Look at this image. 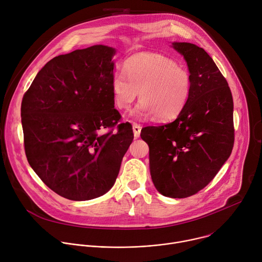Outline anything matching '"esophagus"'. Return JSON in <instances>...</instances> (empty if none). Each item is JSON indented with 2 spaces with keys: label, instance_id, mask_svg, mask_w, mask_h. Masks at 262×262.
Here are the masks:
<instances>
[{
  "label": "esophagus",
  "instance_id": "obj_1",
  "mask_svg": "<svg viewBox=\"0 0 262 262\" xmlns=\"http://www.w3.org/2000/svg\"><path fill=\"white\" fill-rule=\"evenodd\" d=\"M133 130H134L135 138H139L140 134H141V126H140V124L133 123Z\"/></svg>",
  "mask_w": 262,
  "mask_h": 262
}]
</instances>
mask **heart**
<instances>
[{
    "instance_id": "heart-1",
    "label": "heart",
    "mask_w": 262,
    "mask_h": 262,
    "mask_svg": "<svg viewBox=\"0 0 262 262\" xmlns=\"http://www.w3.org/2000/svg\"><path fill=\"white\" fill-rule=\"evenodd\" d=\"M122 73L111 80L114 105L126 111L135 101L138 91L140 101L132 112L135 119L167 121L178 116L189 102L193 80L190 71L162 54L139 53L127 58Z\"/></svg>"
}]
</instances>
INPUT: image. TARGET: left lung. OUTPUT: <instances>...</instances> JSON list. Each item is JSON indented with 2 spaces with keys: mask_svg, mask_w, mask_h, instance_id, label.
Instances as JSON below:
<instances>
[{
  "mask_svg": "<svg viewBox=\"0 0 262 262\" xmlns=\"http://www.w3.org/2000/svg\"><path fill=\"white\" fill-rule=\"evenodd\" d=\"M192 76L189 102L177 118L147 126L149 168L156 189L170 198L198 193L213 179L234 144L233 99L226 79L211 57L196 45L172 42Z\"/></svg>",
  "mask_w": 262,
  "mask_h": 262,
  "instance_id": "obj_1",
  "label": "left lung"
}]
</instances>
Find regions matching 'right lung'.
<instances>
[{
    "label": "right lung",
    "mask_w": 262,
    "mask_h": 262,
    "mask_svg": "<svg viewBox=\"0 0 262 262\" xmlns=\"http://www.w3.org/2000/svg\"><path fill=\"white\" fill-rule=\"evenodd\" d=\"M114 48L96 45L49 61L21 101L25 151L35 173L73 201L104 195L114 185L134 139L114 108Z\"/></svg>",
    "instance_id": "add662e5"
}]
</instances>
